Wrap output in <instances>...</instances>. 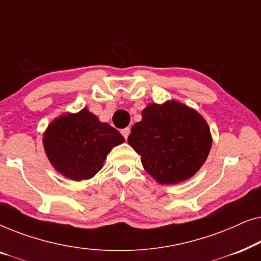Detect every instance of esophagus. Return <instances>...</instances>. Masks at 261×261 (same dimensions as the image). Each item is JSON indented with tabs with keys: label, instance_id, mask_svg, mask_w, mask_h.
<instances>
[{
	"label": "esophagus",
	"instance_id": "obj_1",
	"mask_svg": "<svg viewBox=\"0 0 261 261\" xmlns=\"http://www.w3.org/2000/svg\"><path fill=\"white\" fill-rule=\"evenodd\" d=\"M121 133H122V135L124 137V139H127V138H128V135L130 134V128H129V127L124 128V129L121 130Z\"/></svg>",
	"mask_w": 261,
	"mask_h": 261
}]
</instances>
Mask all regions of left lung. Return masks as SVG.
<instances>
[{
    "label": "left lung",
    "mask_w": 261,
    "mask_h": 261,
    "mask_svg": "<svg viewBox=\"0 0 261 261\" xmlns=\"http://www.w3.org/2000/svg\"><path fill=\"white\" fill-rule=\"evenodd\" d=\"M132 127L128 144L141 155L149 176L159 184H177L194 177L208 158L212 133L197 110L174 99L149 103Z\"/></svg>",
    "instance_id": "8db88e82"
}]
</instances>
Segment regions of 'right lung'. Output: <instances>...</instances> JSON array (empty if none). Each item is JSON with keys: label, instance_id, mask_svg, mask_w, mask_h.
Returning a JSON list of instances; mask_svg holds the SVG:
<instances>
[{"label": "right lung", "instance_id": "add662e5", "mask_svg": "<svg viewBox=\"0 0 261 261\" xmlns=\"http://www.w3.org/2000/svg\"><path fill=\"white\" fill-rule=\"evenodd\" d=\"M124 142L120 132L83 108L64 113L48 124L42 137L46 155L67 179H90L102 169L107 154Z\"/></svg>", "mask_w": 261, "mask_h": 261}]
</instances>
